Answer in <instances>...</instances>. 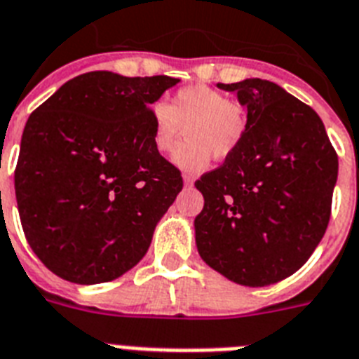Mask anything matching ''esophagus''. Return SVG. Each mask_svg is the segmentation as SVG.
Listing matches in <instances>:
<instances>
[{
  "label": "esophagus",
  "mask_w": 359,
  "mask_h": 359,
  "mask_svg": "<svg viewBox=\"0 0 359 359\" xmlns=\"http://www.w3.org/2000/svg\"><path fill=\"white\" fill-rule=\"evenodd\" d=\"M182 179H184V186H186V188H191V186H194V182H195L194 175L184 173V175H182Z\"/></svg>",
  "instance_id": "34e87169"
}]
</instances>
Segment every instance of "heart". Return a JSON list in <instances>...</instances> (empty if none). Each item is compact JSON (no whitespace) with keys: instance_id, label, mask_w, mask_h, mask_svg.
I'll return each mask as SVG.
<instances>
[{"instance_id":"b5f03b06","label":"heart","mask_w":359,"mask_h":359,"mask_svg":"<svg viewBox=\"0 0 359 359\" xmlns=\"http://www.w3.org/2000/svg\"><path fill=\"white\" fill-rule=\"evenodd\" d=\"M184 129L188 140L177 149L173 161L186 171H201L212 155L222 161L239 149L248 131V113L212 87H182L170 104L156 102L151 107L153 147L168 155L180 142Z\"/></svg>"}]
</instances>
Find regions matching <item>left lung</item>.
<instances>
[{
	"instance_id": "obj_1",
	"label": "left lung",
	"mask_w": 359,
	"mask_h": 359,
	"mask_svg": "<svg viewBox=\"0 0 359 359\" xmlns=\"http://www.w3.org/2000/svg\"><path fill=\"white\" fill-rule=\"evenodd\" d=\"M217 86L237 93L248 131L233 155L195 182L204 197L197 250L230 281L266 287L297 272L323 239L338 155L318 113L277 83Z\"/></svg>"
}]
</instances>
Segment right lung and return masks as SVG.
Returning <instances> with one entry per match:
<instances>
[{
    "mask_svg": "<svg viewBox=\"0 0 359 359\" xmlns=\"http://www.w3.org/2000/svg\"><path fill=\"white\" fill-rule=\"evenodd\" d=\"M171 76L86 72L29 116L14 171L23 233L65 281H113L151 245L182 189L151 142V104Z\"/></svg>",
    "mask_w": 359,
    "mask_h": 359,
    "instance_id": "right-lung-1",
    "label": "right lung"
}]
</instances>
